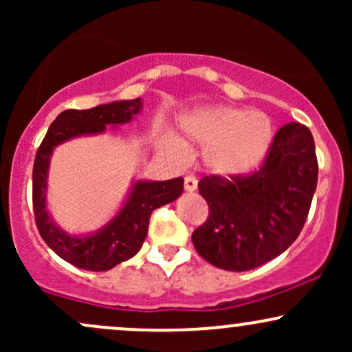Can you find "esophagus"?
<instances>
[{"label":"esophagus","mask_w":352,"mask_h":352,"mask_svg":"<svg viewBox=\"0 0 352 352\" xmlns=\"http://www.w3.org/2000/svg\"><path fill=\"white\" fill-rule=\"evenodd\" d=\"M197 184H199V182H197V179L193 175H187L185 177V182H184V188H185V192H195L197 190Z\"/></svg>","instance_id":"34e87169"}]
</instances>
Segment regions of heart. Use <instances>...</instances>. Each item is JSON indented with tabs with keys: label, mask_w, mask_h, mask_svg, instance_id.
<instances>
[{
	"label": "heart",
	"mask_w": 352,
	"mask_h": 352,
	"mask_svg": "<svg viewBox=\"0 0 352 352\" xmlns=\"http://www.w3.org/2000/svg\"><path fill=\"white\" fill-rule=\"evenodd\" d=\"M182 132L205 147L204 162L223 179H240L256 170L274 140L268 114L248 107L205 106L182 117Z\"/></svg>",
	"instance_id": "b5f03b06"
}]
</instances>
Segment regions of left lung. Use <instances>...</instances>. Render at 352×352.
<instances>
[{"label": "left lung", "mask_w": 352, "mask_h": 352, "mask_svg": "<svg viewBox=\"0 0 352 352\" xmlns=\"http://www.w3.org/2000/svg\"><path fill=\"white\" fill-rule=\"evenodd\" d=\"M318 160L309 129L292 122L274 135L263 167L250 177L199 182L208 220L193 232L201 258L228 272L268 263L293 245L316 192Z\"/></svg>", "instance_id": "obj_1"}]
</instances>
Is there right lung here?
Here are the masks:
<instances>
[{
    "mask_svg": "<svg viewBox=\"0 0 352 352\" xmlns=\"http://www.w3.org/2000/svg\"><path fill=\"white\" fill-rule=\"evenodd\" d=\"M142 111V99L114 100L86 109L64 111L47 129L39 145L33 168V205L36 225L47 246L67 263L87 272H107L131 260L142 248L152 212L177 200L184 192V179L132 180L127 195L114 217L89 233H69L60 228L47 208V179L52 152L78 137L99 135L107 127H119Z\"/></svg>",
    "mask_w": 352,
    "mask_h": 352,
    "instance_id": "add662e5",
    "label": "right lung"
}]
</instances>
